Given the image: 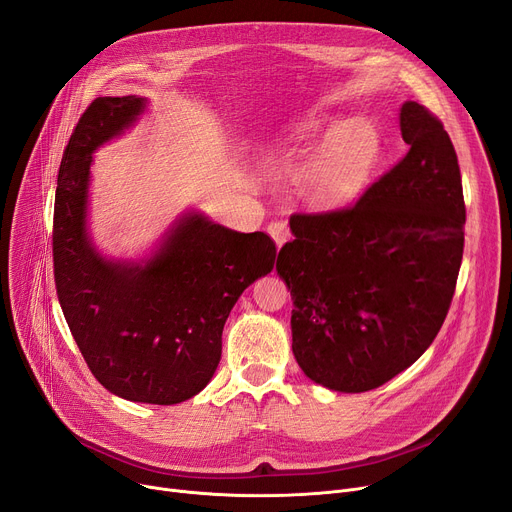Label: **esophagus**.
Returning a JSON list of instances; mask_svg holds the SVG:
<instances>
[{
	"label": "esophagus",
	"instance_id": "34e87169",
	"mask_svg": "<svg viewBox=\"0 0 512 512\" xmlns=\"http://www.w3.org/2000/svg\"><path fill=\"white\" fill-rule=\"evenodd\" d=\"M267 232H270V236L274 238L278 247H282L284 242L290 238V230H288L286 222H272L270 226H267Z\"/></svg>",
	"mask_w": 512,
	"mask_h": 512
}]
</instances>
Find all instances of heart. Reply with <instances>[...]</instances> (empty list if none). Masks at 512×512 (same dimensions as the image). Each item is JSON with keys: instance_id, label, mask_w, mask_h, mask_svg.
<instances>
[{"instance_id": "1", "label": "heart", "mask_w": 512, "mask_h": 512, "mask_svg": "<svg viewBox=\"0 0 512 512\" xmlns=\"http://www.w3.org/2000/svg\"><path fill=\"white\" fill-rule=\"evenodd\" d=\"M319 134H326L328 139L301 174L303 193L315 207H340L363 191L378 166L380 134L371 122L361 118L344 124L307 118L294 130L292 139L301 143Z\"/></svg>"}]
</instances>
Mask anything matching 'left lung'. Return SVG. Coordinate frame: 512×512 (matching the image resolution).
Here are the masks:
<instances>
[{
    "instance_id": "obj_1",
    "label": "left lung",
    "mask_w": 512,
    "mask_h": 512,
    "mask_svg": "<svg viewBox=\"0 0 512 512\" xmlns=\"http://www.w3.org/2000/svg\"><path fill=\"white\" fill-rule=\"evenodd\" d=\"M409 153L348 209L294 213L276 270L292 297V353L309 380L367 392L438 336L459 278L465 201L456 151L417 101L400 107Z\"/></svg>"
}]
</instances>
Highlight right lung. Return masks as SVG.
Returning a JSON list of instances; mask_svg holds the SVG:
<instances>
[{"label": "right lung", "instance_id": "add662e5", "mask_svg": "<svg viewBox=\"0 0 512 512\" xmlns=\"http://www.w3.org/2000/svg\"><path fill=\"white\" fill-rule=\"evenodd\" d=\"M147 110L137 95L97 97L64 151L53 207V276L68 328L97 382L149 405L199 394L222 357L238 297L274 270L263 232H236L184 211L143 259H107L89 234L93 153Z\"/></svg>", "mask_w": 512, "mask_h": 512}]
</instances>
